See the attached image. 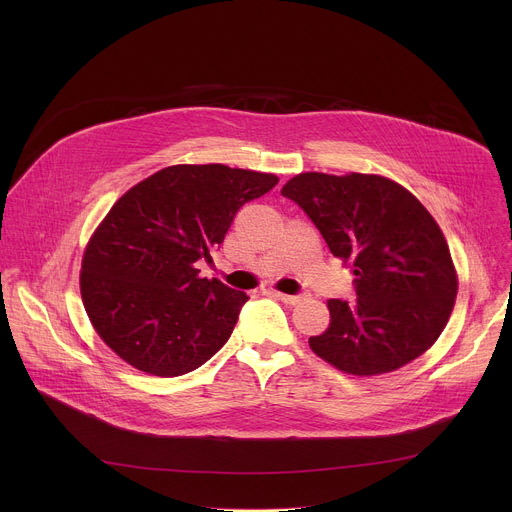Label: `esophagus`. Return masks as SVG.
Instances as JSON below:
<instances>
[{"label":"esophagus","mask_w":512,"mask_h":512,"mask_svg":"<svg viewBox=\"0 0 512 512\" xmlns=\"http://www.w3.org/2000/svg\"><path fill=\"white\" fill-rule=\"evenodd\" d=\"M271 296H275V298H279L283 304H289V306H296V304H300L304 298H306V294H298V296H289V294H279V291H271Z\"/></svg>","instance_id":"esophagus-1"}]
</instances>
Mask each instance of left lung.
Segmentation results:
<instances>
[{
    "mask_svg": "<svg viewBox=\"0 0 512 512\" xmlns=\"http://www.w3.org/2000/svg\"><path fill=\"white\" fill-rule=\"evenodd\" d=\"M281 194L316 225L354 275L356 300H330V326L310 348L336 369L369 377L421 356L452 314L458 277L425 206L383 176L291 178Z\"/></svg>",
    "mask_w": 512,
    "mask_h": 512,
    "instance_id": "left-lung-1",
    "label": "left lung"
}]
</instances>
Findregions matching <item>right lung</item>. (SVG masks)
<instances>
[{
    "label": "right lung",
    "instance_id": "add662e5",
    "mask_svg": "<svg viewBox=\"0 0 512 512\" xmlns=\"http://www.w3.org/2000/svg\"><path fill=\"white\" fill-rule=\"evenodd\" d=\"M277 176L223 164L170 166L125 192L83 257L81 296L103 342L131 367L180 377L231 338L249 300L200 277L239 208Z\"/></svg>",
    "mask_w": 512,
    "mask_h": 512
}]
</instances>
